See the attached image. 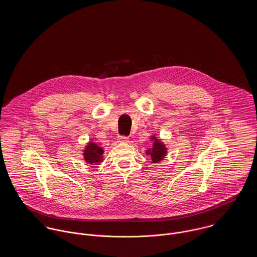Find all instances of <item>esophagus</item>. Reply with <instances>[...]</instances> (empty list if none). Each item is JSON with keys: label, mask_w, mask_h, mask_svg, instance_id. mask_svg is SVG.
<instances>
[{"label": "esophagus", "mask_w": 257, "mask_h": 257, "mask_svg": "<svg viewBox=\"0 0 257 257\" xmlns=\"http://www.w3.org/2000/svg\"><path fill=\"white\" fill-rule=\"evenodd\" d=\"M119 141L120 142H128L129 141V138H128V136H119Z\"/></svg>", "instance_id": "esophagus-1"}]
</instances>
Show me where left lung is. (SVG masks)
Returning a JSON list of instances; mask_svg holds the SVG:
<instances>
[{
	"mask_svg": "<svg viewBox=\"0 0 257 257\" xmlns=\"http://www.w3.org/2000/svg\"><path fill=\"white\" fill-rule=\"evenodd\" d=\"M152 139L154 140L155 137H152ZM166 153H167V148L164 146L163 143H161L157 139H155L153 147L146 151V154L151 156L153 163L161 161L164 158V156H166Z\"/></svg>",
	"mask_w": 257,
	"mask_h": 257,
	"instance_id": "8db88e82",
	"label": "left lung"
}]
</instances>
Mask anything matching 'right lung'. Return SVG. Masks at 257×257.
Masks as SVG:
<instances>
[{
  "mask_svg": "<svg viewBox=\"0 0 257 257\" xmlns=\"http://www.w3.org/2000/svg\"><path fill=\"white\" fill-rule=\"evenodd\" d=\"M84 160L88 164H97L102 161L103 149L95 143L90 142L84 150Z\"/></svg>",
  "mask_w": 257,
  "mask_h": 257,
  "instance_id": "obj_1",
  "label": "right lung"
}]
</instances>
